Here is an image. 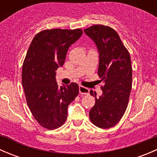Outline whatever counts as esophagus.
Here are the masks:
<instances>
[{"label":"esophagus","mask_w":157,"mask_h":157,"mask_svg":"<svg viewBox=\"0 0 157 157\" xmlns=\"http://www.w3.org/2000/svg\"><path fill=\"white\" fill-rule=\"evenodd\" d=\"M79 92L81 95H87L90 93V90L83 86H79Z\"/></svg>","instance_id":"esophagus-1"}]
</instances>
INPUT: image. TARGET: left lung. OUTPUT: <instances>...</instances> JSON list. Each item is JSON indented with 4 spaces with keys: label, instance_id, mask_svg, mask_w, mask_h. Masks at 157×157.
<instances>
[{
    "label": "left lung",
    "instance_id": "1",
    "mask_svg": "<svg viewBox=\"0 0 157 157\" xmlns=\"http://www.w3.org/2000/svg\"><path fill=\"white\" fill-rule=\"evenodd\" d=\"M97 46L99 53L98 75L104 85L102 94L90 90L95 105L90 111V121L100 128H110L125 112L132 86V67L130 54L115 29L104 25H94L84 29Z\"/></svg>",
    "mask_w": 157,
    "mask_h": 157
}]
</instances>
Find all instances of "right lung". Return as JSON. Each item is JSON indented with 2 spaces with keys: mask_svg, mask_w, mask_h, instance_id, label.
<instances>
[{
  "mask_svg": "<svg viewBox=\"0 0 157 157\" xmlns=\"http://www.w3.org/2000/svg\"><path fill=\"white\" fill-rule=\"evenodd\" d=\"M83 34L81 29H52L39 32L30 44L23 64L22 84L26 102L35 119L48 130L61 127L67 107L79 93L71 83L58 86L55 71L64 64L72 44Z\"/></svg>",
  "mask_w": 157,
  "mask_h": 157,
  "instance_id": "right-lung-1",
  "label": "right lung"
}]
</instances>
